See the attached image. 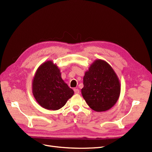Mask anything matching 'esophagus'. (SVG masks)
<instances>
[{"mask_svg": "<svg viewBox=\"0 0 152 152\" xmlns=\"http://www.w3.org/2000/svg\"><path fill=\"white\" fill-rule=\"evenodd\" d=\"M74 92L75 94H79V90L78 89H75Z\"/></svg>", "mask_w": 152, "mask_h": 152, "instance_id": "1", "label": "esophagus"}]
</instances>
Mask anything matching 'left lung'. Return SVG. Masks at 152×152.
Returning <instances> with one entry per match:
<instances>
[{
	"label": "left lung",
	"instance_id": "obj_1",
	"mask_svg": "<svg viewBox=\"0 0 152 152\" xmlns=\"http://www.w3.org/2000/svg\"><path fill=\"white\" fill-rule=\"evenodd\" d=\"M81 94L87 105L100 112L112 108L121 92L119 79L109 64L103 60H95L86 71Z\"/></svg>",
	"mask_w": 152,
	"mask_h": 152
}]
</instances>
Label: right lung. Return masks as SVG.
<instances>
[{
    "label": "right lung",
    "instance_id": "1",
    "mask_svg": "<svg viewBox=\"0 0 152 152\" xmlns=\"http://www.w3.org/2000/svg\"><path fill=\"white\" fill-rule=\"evenodd\" d=\"M32 92L36 102L45 109L57 110L66 104L74 94L61 77L60 69L49 60L39 66L36 71Z\"/></svg>",
    "mask_w": 152,
    "mask_h": 152
}]
</instances>
